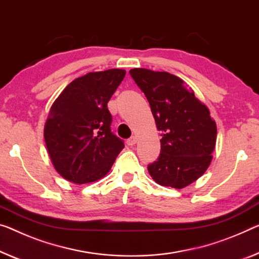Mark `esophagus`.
Here are the masks:
<instances>
[{
  "mask_svg": "<svg viewBox=\"0 0 259 259\" xmlns=\"http://www.w3.org/2000/svg\"><path fill=\"white\" fill-rule=\"evenodd\" d=\"M135 143H137V137H134V135H133V137H131L128 140H127V145H128V146H134Z\"/></svg>",
  "mask_w": 259,
  "mask_h": 259,
  "instance_id": "1",
  "label": "esophagus"
}]
</instances>
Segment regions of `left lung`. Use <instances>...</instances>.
Masks as SVG:
<instances>
[{
    "mask_svg": "<svg viewBox=\"0 0 259 259\" xmlns=\"http://www.w3.org/2000/svg\"><path fill=\"white\" fill-rule=\"evenodd\" d=\"M148 99L158 131L161 154L148 165L153 180L162 186L183 189L197 181L212 162L217 124L208 107L194 96L178 76L146 68L130 70Z\"/></svg>",
    "mask_w": 259,
    "mask_h": 259,
    "instance_id": "1",
    "label": "left lung"
}]
</instances>
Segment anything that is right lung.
Masks as SVG:
<instances>
[{"mask_svg": "<svg viewBox=\"0 0 259 259\" xmlns=\"http://www.w3.org/2000/svg\"><path fill=\"white\" fill-rule=\"evenodd\" d=\"M124 69L91 71L75 78L51 106L44 127L47 152L65 180L87 184L109 172L125 145L111 132L107 103Z\"/></svg>", "mask_w": 259, "mask_h": 259, "instance_id": "1", "label": "right lung"}]
</instances>
